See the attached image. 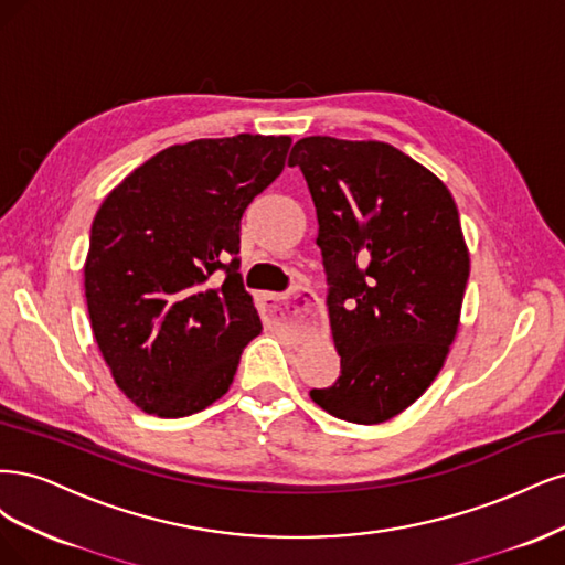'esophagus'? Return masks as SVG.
I'll list each match as a JSON object with an SVG mask.
<instances>
[{"label": "esophagus", "instance_id": "obj_1", "mask_svg": "<svg viewBox=\"0 0 565 565\" xmlns=\"http://www.w3.org/2000/svg\"><path fill=\"white\" fill-rule=\"evenodd\" d=\"M265 305H267V315L271 321L277 323H307L309 319L315 317V307H317V296L312 290L305 286H296L290 294H265L263 296Z\"/></svg>", "mask_w": 565, "mask_h": 565}]
</instances>
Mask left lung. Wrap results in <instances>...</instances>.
Segmentation results:
<instances>
[{"label": "left lung", "instance_id": "1", "mask_svg": "<svg viewBox=\"0 0 565 565\" xmlns=\"http://www.w3.org/2000/svg\"><path fill=\"white\" fill-rule=\"evenodd\" d=\"M317 206L340 377L309 396L326 413L380 425L417 402L458 333L469 250L448 188L377 140L294 145Z\"/></svg>", "mask_w": 565, "mask_h": 565}]
</instances>
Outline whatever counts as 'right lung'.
I'll list each match as a JSON object with an SVG mask.
<instances>
[{"instance_id":"right-lung-1","label":"right lung","mask_w":565,"mask_h":565,"mask_svg":"<svg viewBox=\"0 0 565 565\" xmlns=\"http://www.w3.org/2000/svg\"><path fill=\"white\" fill-rule=\"evenodd\" d=\"M288 148V136L250 134L171 145L100 204L84 265L90 329L140 411H204L263 331L236 253L242 215Z\"/></svg>"}]
</instances>
